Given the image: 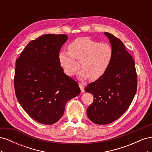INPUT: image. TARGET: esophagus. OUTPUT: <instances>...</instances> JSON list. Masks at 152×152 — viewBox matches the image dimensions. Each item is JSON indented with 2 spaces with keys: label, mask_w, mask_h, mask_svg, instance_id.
<instances>
[{
  "label": "esophagus",
  "mask_w": 152,
  "mask_h": 152,
  "mask_svg": "<svg viewBox=\"0 0 152 152\" xmlns=\"http://www.w3.org/2000/svg\"><path fill=\"white\" fill-rule=\"evenodd\" d=\"M79 87H80V91L82 93H84V85L81 84V83H79Z\"/></svg>",
  "instance_id": "obj_1"
}]
</instances>
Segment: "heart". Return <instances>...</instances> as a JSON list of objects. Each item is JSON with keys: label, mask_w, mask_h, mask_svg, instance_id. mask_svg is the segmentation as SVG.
I'll list each match as a JSON object with an SVG mask.
<instances>
[{"label": "heart", "mask_w": 152, "mask_h": 152, "mask_svg": "<svg viewBox=\"0 0 152 152\" xmlns=\"http://www.w3.org/2000/svg\"><path fill=\"white\" fill-rule=\"evenodd\" d=\"M69 51L63 50L58 54V61L68 76H73L79 68L75 61H79L81 70L78 73L80 80H96L107 72L112 63L113 49L108 44H101L89 38H80L69 45Z\"/></svg>", "instance_id": "b5f03b06"}]
</instances>
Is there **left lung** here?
<instances>
[{
    "instance_id": "left-lung-1",
    "label": "left lung",
    "mask_w": 152,
    "mask_h": 152,
    "mask_svg": "<svg viewBox=\"0 0 152 152\" xmlns=\"http://www.w3.org/2000/svg\"><path fill=\"white\" fill-rule=\"evenodd\" d=\"M113 49L111 64L104 74L87 84L85 91L93 94V102L87 108L91 121L104 125L116 121L129 107L137 91L134 61L122 41L104 32Z\"/></svg>"
}]
</instances>
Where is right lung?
I'll list each match as a JSON object with an SVG mask.
<instances>
[{"label":"right lung","mask_w":152,"mask_h":152,"mask_svg":"<svg viewBox=\"0 0 152 152\" xmlns=\"http://www.w3.org/2000/svg\"><path fill=\"white\" fill-rule=\"evenodd\" d=\"M65 34H46L31 40L16 61L14 85L22 108L35 121L58 122L66 103L80 93L79 84L59 65L58 54Z\"/></svg>","instance_id":"right-lung-1"}]
</instances>
